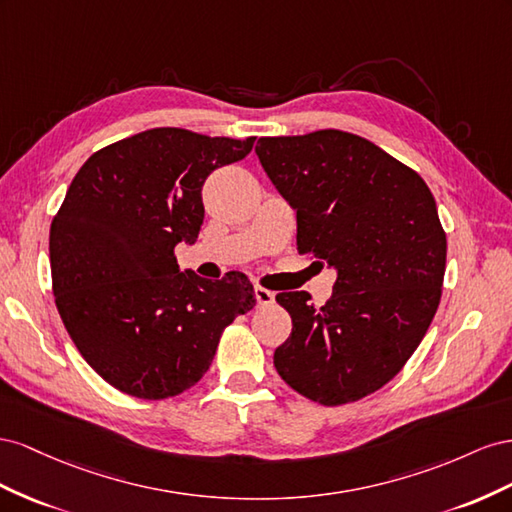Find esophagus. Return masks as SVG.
<instances>
[{
    "label": "esophagus",
    "mask_w": 512,
    "mask_h": 512,
    "mask_svg": "<svg viewBox=\"0 0 512 512\" xmlns=\"http://www.w3.org/2000/svg\"><path fill=\"white\" fill-rule=\"evenodd\" d=\"M255 298H257L259 306H270L274 302V294L270 289H264V287H255Z\"/></svg>",
    "instance_id": "esophagus-1"
}]
</instances>
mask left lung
<instances>
[{
    "mask_svg": "<svg viewBox=\"0 0 512 512\" xmlns=\"http://www.w3.org/2000/svg\"><path fill=\"white\" fill-rule=\"evenodd\" d=\"M259 163L296 210L298 251L337 270L324 306L276 296L291 315L274 367L321 405L358 401L416 352L442 298L446 233L420 175L343 130L261 137Z\"/></svg>",
    "mask_w": 512,
    "mask_h": 512,
    "instance_id": "left-lung-1",
    "label": "left lung"
}]
</instances>
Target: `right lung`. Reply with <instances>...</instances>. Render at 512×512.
Here are the masks:
<instances>
[{
  "label": "right lung",
  "instance_id": "add662e5",
  "mask_svg": "<svg viewBox=\"0 0 512 512\" xmlns=\"http://www.w3.org/2000/svg\"><path fill=\"white\" fill-rule=\"evenodd\" d=\"M244 141L152 128L85 160L49 236L55 304L85 362L130 397L167 399L210 369L223 330L255 306L242 272H180L195 244L208 175L253 150Z\"/></svg>",
  "mask_w": 512,
  "mask_h": 512
}]
</instances>
